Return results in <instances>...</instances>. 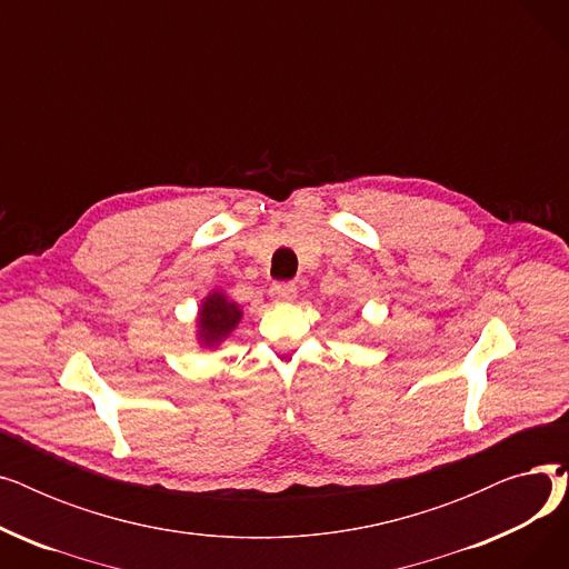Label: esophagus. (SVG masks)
<instances>
[{
	"label": "esophagus",
	"mask_w": 569,
	"mask_h": 569,
	"mask_svg": "<svg viewBox=\"0 0 569 569\" xmlns=\"http://www.w3.org/2000/svg\"><path fill=\"white\" fill-rule=\"evenodd\" d=\"M269 297H272L277 305H286V302L295 300L297 288L292 283H274L272 288H269Z\"/></svg>",
	"instance_id": "esophagus-1"
}]
</instances>
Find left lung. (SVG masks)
<instances>
[{
	"mask_svg": "<svg viewBox=\"0 0 569 569\" xmlns=\"http://www.w3.org/2000/svg\"><path fill=\"white\" fill-rule=\"evenodd\" d=\"M244 311L223 288L209 290L196 313V341L204 350H219L242 322Z\"/></svg>",
	"mask_w": 569,
	"mask_h": 569,
	"instance_id": "obj_1",
	"label": "left lung"
}]
</instances>
